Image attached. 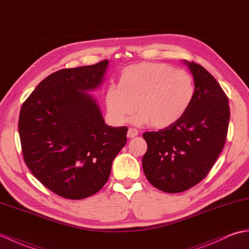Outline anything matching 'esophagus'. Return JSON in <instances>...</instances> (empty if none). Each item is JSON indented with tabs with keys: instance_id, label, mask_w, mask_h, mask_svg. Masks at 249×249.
<instances>
[{
	"instance_id": "obj_1",
	"label": "esophagus",
	"mask_w": 249,
	"mask_h": 249,
	"mask_svg": "<svg viewBox=\"0 0 249 249\" xmlns=\"http://www.w3.org/2000/svg\"><path fill=\"white\" fill-rule=\"evenodd\" d=\"M138 135V130L136 128H129L127 131V137L128 138H135V137Z\"/></svg>"
}]
</instances>
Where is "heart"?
Masks as SVG:
<instances>
[{
    "mask_svg": "<svg viewBox=\"0 0 249 249\" xmlns=\"http://www.w3.org/2000/svg\"><path fill=\"white\" fill-rule=\"evenodd\" d=\"M195 81L186 71L163 64L143 62L124 68L119 86L106 92V106L114 122L125 123L134 113L136 123L162 129L181 120L193 104Z\"/></svg>",
    "mask_w": 249,
    "mask_h": 249,
    "instance_id": "obj_1",
    "label": "heart"
}]
</instances>
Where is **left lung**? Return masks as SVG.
<instances>
[{
	"instance_id": "8db88e82",
	"label": "left lung",
	"mask_w": 249,
	"mask_h": 249,
	"mask_svg": "<svg viewBox=\"0 0 249 249\" xmlns=\"http://www.w3.org/2000/svg\"><path fill=\"white\" fill-rule=\"evenodd\" d=\"M184 63L196 86L193 104L170 127L143 134L145 177L169 194L185 192L208 176L223 151L230 119L228 97L216 79L197 63Z\"/></svg>"
}]
</instances>
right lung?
Masks as SVG:
<instances>
[{
	"mask_svg": "<svg viewBox=\"0 0 249 249\" xmlns=\"http://www.w3.org/2000/svg\"><path fill=\"white\" fill-rule=\"evenodd\" d=\"M107 67L105 60L51 73L21 107L18 128L26 166L63 198L99 192L127 141V127L106 124L97 100L88 93L102 86Z\"/></svg>",
	"mask_w": 249,
	"mask_h": 249,
	"instance_id": "add662e5",
	"label": "right lung"
}]
</instances>
